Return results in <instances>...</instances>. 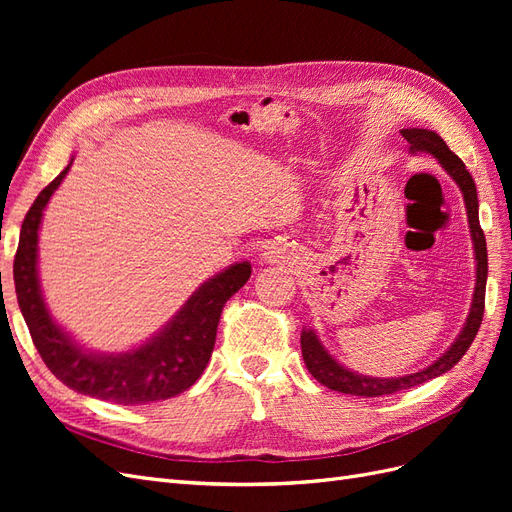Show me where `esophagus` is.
I'll return each mask as SVG.
<instances>
[{
    "mask_svg": "<svg viewBox=\"0 0 512 512\" xmlns=\"http://www.w3.org/2000/svg\"><path fill=\"white\" fill-rule=\"evenodd\" d=\"M273 258H275V252H273V250L265 252V260H273Z\"/></svg>",
    "mask_w": 512,
    "mask_h": 512,
    "instance_id": "esophagus-1",
    "label": "esophagus"
}]
</instances>
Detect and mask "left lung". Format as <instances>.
<instances>
[{
  "instance_id": "1",
  "label": "left lung",
  "mask_w": 512,
  "mask_h": 512,
  "mask_svg": "<svg viewBox=\"0 0 512 512\" xmlns=\"http://www.w3.org/2000/svg\"><path fill=\"white\" fill-rule=\"evenodd\" d=\"M401 136L410 143V151L418 153L425 151L436 158L453 181L459 185L463 194V203H466L468 211V222L472 232V243H474V258H476V286H474V297L470 305V314L466 324L459 333V337L451 344L438 361H433L429 367L416 371V374H408L401 378H371L363 374H354V371L346 369L342 363H337L329 350L322 346L318 335L312 329H303L301 333V352L303 361L320 384L329 386L333 391L348 393V395H361V397H380V395H391L412 389V386L423 384L431 378H438L446 374L448 369L455 367L463 354L468 352L472 346L474 337L480 329V322H483L485 312V286H487V241L483 235V228L478 222V196H476V185L472 175L468 173L466 164H463L455 153L448 149V145L433 130L423 128H408L401 130Z\"/></svg>"
}]
</instances>
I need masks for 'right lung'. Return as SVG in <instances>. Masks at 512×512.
<instances>
[{
  "label": "right lung",
  "mask_w": 512,
  "mask_h": 512,
  "mask_svg": "<svg viewBox=\"0 0 512 512\" xmlns=\"http://www.w3.org/2000/svg\"><path fill=\"white\" fill-rule=\"evenodd\" d=\"M70 166L72 162L46 185L29 207L21 226L19 250L14 256V288L34 346L55 378L72 391L89 397L121 406H138L188 391L211 359L226 301L250 280V262L230 265L213 275L209 282L200 284L173 320L143 346L117 354L85 350L53 320L42 299L38 280V230L42 211L68 175Z\"/></svg>",
  "instance_id": "obj_1"
}]
</instances>
